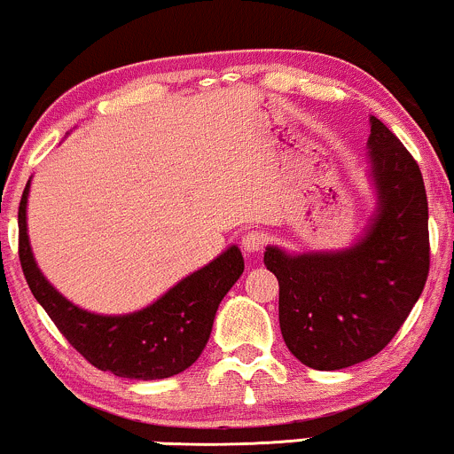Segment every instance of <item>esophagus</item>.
<instances>
[{
	"mask_svg": "<svg viewBox=\"0 0 454 454\" xmlns=\"http://www.w3.org/2000/svg\"><path fill=\"white\" fill-rule=\"evenodd\" d=\"M265 246H267V235L262 231H247L241 239V247L247 254L261 252Z\"/></svg>",
	"mask_w": 454,
	"mask_h": 454,
	"instance_id": "obj_1",
	"label": "esophagus"
}]
</instances>
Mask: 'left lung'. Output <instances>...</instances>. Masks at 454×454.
Here are the masks:
<instances>
[{
  "instance_id": "obj_1",
  "label": "left lung",
  "mask_w": 454,
  "mask_h": 454,
  "mask_svg": "<svg viewBox=\"0 0 454 454\" xmlns=\"http://www.w3.org/2000/svg\"><path fill=\"white\" fill-rule=\"evenodd\" d=\"M371 178L377 208L347 250L286 254L269 246L280 284V330L288 351L317 371L377 356L401 330L429 276V204L420 168L380 118L371 116Z\"/></svg>"
}]
</instances>
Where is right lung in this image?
Segmentation results:
<instances>
[{"label":"right lung","mask_w":454,"mask_h":454,"mask_svg":"<svg viewBox=\"0 0 454 454\" xmlns=\"http://www.w3.org/2000/svg\"><path fill=\"white\" fill-rule=\"evenodd\" d=\"M27 193L29 181L19 204V261L29 291L62 336L98 371L127 380H166L192 366L207 347L219 301L243 273L241 250L231 246L142 310L94 315L59 295L34 261Z\"/></svg>","instance_id":"1"}]
</instances>
